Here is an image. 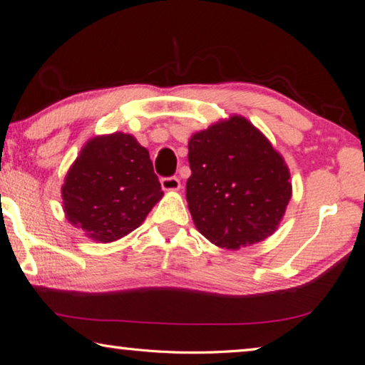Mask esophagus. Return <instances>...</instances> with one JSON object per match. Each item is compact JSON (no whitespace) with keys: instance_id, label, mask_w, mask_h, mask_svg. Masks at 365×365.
<instances>
[{"instance_id":"34e87169","label":"esophagus","mask_w":365,"mask_h":365,"mask_svg":"<svg viewBox=\"0 0 365 365\" xmlns=\"http://www.w3.org/2000/svg\"><path fill=\"white\" fill-rule=\"evenodd\" d=\"M160 187H163L164 191H178L182 187V183L177 177H164L160 178Z\"/></svg>"}]
</instances>
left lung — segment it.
<instances>
[{"label":"left lung","instance_id":"1","mask_svg":"<svg viewBox=\"0 0 365 365\" xmlns=\"http://www.w3.org/2000/svg\"><path fill=\"white\" fill-rule=\"evenodd\" d=\"M187 201L202 237L240 250L270 237L292 200L289 169L243 115L220 119L188 140Z\"/></svg>","mask_w":365,"mask_h":365}]
</instances>
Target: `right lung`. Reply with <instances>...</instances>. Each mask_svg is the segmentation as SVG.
I'll use <instances>...</instances> for the list:
<instances>
[{"mask_svg":"<svg viewBox=\"0 0 365 365\" xmlns=\"http://www.w3.org/2000/svg\"><path fill=\"white\" fill-rule=\"evenodd\" d=\"M163 195L150 153L123 132L86 141L61 187L66 219L96 243L138 228Z\"/></svg>","mask_w":365,"mask_h":365,"instance_id":"1","label":"right lung"}]
</instances>
